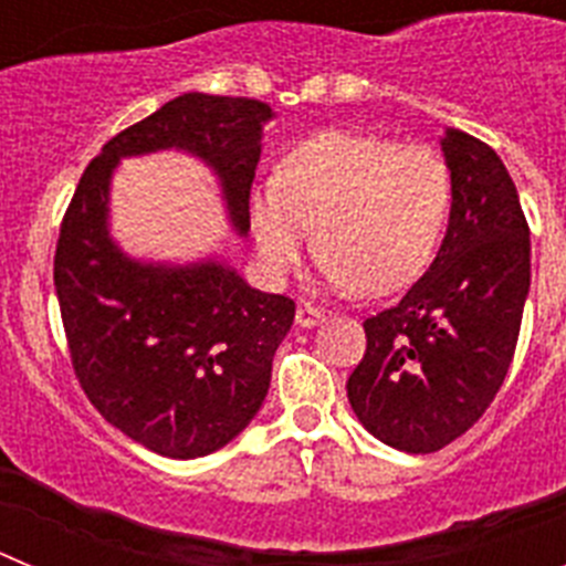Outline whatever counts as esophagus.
I'll list each match as a JSON object with an SVG mask.
<instances>
[{
  "label": "esophagus",
  "mask_w": 566,
  "mask_h": 566,
  "mask_svg": "<svg viewBox=\"0 0 566 566\" xmlns=\"http://www.w3.org/2000/svg\"><path fill=\"white\" fill-rule=\"evenodd\" d=\"M326 317V314L319 312L317 306H312V303H300L297 306V314H294V319H297V326H303V328H312V326H317L319 319Z\"/></svg>",
  "instance_id": "obj_1"
}]
</instances>
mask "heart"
Wrapping results in <instances>:
<instances>
[{
	"label": "heart",
	"mask_w": 566,
	"mask_h": 566,
	"mask_svg": "<svg viewBox=\"0 0 566 566\" xmlns=\"http://www.w3.org/2000/svg\"><path fill=\"white\" fill-rule=\"evenodd\" d=\"M451 209V172L431 147L326 129L294 144L249 195L263 266L283 274L314 243L334 289L399 292L431 266Z\"/></svg>",
	"instance_id": "obj_1"
}]
</instances>
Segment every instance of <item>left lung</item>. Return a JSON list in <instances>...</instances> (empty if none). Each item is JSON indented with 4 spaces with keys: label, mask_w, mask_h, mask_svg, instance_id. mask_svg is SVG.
Returning a JSON list of instances; mask_svg holds the SVG:
<instances>
[{
    "label": "left lung",
    "mask_w": 566,
    "mask_h": 566,
    "mask_svg": "<svg viewBox=\"0 0 566 566\" xmlns=\"http://www.w3.org/2000/svg\"><path fill=\"white\" fill-rule=\"evenodd\" d=\"M451 221L431 269L365 319L348 402L379 442L433 453L470 431L513 363L530 292V227L502 158L462 129L442 138Z\"/></svg>",
    "instance_id": "left-lung-1"
}]
</instances>
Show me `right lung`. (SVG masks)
<instances>
[{"label": "right lung", "mask_w": 566, "mask_h": 566, "mask_svg": "<svg viewBox=\"0 0 566 566\" xmlns=\"http://www.w3.org/2000/svg\"><path fill=\"white\" fill-rule=\"evenodd\" d=\"M269 118L272 107L254 98L184 93L104 144L62 218L53 283L78 385L109 424L161 457H207L252 422L294 300L249 289L214 260L127 258L107 232L109 175L124 155L187 149L218 172L247 232Z\"/></svg>", "instance_id": "right-lung-1"}]
</instances>
